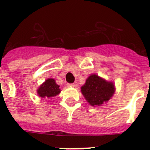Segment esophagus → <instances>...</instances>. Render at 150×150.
Instances as JSON below:
<instances>
[{"label":"esophagus","mask_w":150,"mask_h":150,"mask_svg":"<svg viewBox=\"0 0 150 150\" xmlns=\"http://www.w3.org/2000/svg\"><path fill=\"white\" fill-rule=\"evenodd\" d=\"M67 86H68V87H75V85L73 84V83H72V84H68Z\"/></svg>","instance_id":"1"}]
</instances>
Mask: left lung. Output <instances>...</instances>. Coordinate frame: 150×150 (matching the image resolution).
Returning <instances> with one entry per match:
<instances>
[{"instance_id": "1", "label": "left lung", "mask_w": 150, "mask_h": 150, "mask_svg": "<svg viewBox=\"0 0 150 150\" xmlns=\"http://www.w3.org/2000/svg\"><path fill=\"white\" fill-rule=\"evenodd\" d=\"M81 92L85 99L93 107H100L108 102L115 93L114 83L107 81L96 74L87 78L81 87Z\"/></svg>"}]
</instances>
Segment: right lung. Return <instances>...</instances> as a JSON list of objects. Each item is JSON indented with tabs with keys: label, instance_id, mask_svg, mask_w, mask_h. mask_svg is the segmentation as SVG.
<instances>
[{
	"label": "right lung",
	"instance_id": "1",
	"mask_svg": "<svg viewBox=\"0 0 150 150\" xmlns=\"http://www.w3.org/2000/svg\"><path fill=\"white\" fill-rule=\"evenodd\" d=\"M60 86L56 83V81L54 79L50 78L47 79L45 82L39 86L36 90L38 96L41 98H50L58 95L61 93Z\"/></svg>",
	"mask_w": 150,
	"mask_h": 150
}]
</instances>
